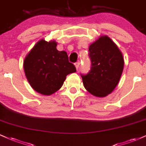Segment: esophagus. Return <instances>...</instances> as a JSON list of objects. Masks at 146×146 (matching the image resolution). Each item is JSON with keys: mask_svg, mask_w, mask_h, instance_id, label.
<instances>
[{"mask_svg": "<svg viewBox=\"0 0 146 146\" xmlns=\"http://www.w3.org/2000/svg\"><path fill=\"white\" fill-rule=\"evenodd\" d=\"M80 63L79 62H75V68H76V69L77 70H78V68H79V66H80Z\"/></svg>", "mask_w": 146, "mask_h": 146, "instance_id": "obj_1", "label": "esophagus"}]
</instances>
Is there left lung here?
Wrapping results in <instances>:
<instances>
[{
    "instance_id": "left-lung-1",
    "label": "left lung",
    "mask_w": 146,
    "mask_h": 146,
    "mask_svg": "<svg viewBox=\"0 0 146 146\" xmlns=\"http://www.w3.org/2000/svg\"><path fill=\"white\" fill-rule=\"evenodd\" d=\"M91 68L81 74L84 88L96 97H105L115 89L123 69V56L109 37L104 36L90 45Z\"/></svg>"
}]
</instances>
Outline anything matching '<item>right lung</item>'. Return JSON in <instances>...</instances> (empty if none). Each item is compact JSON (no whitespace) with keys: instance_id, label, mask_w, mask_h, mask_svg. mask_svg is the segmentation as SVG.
<instances>
[{"instance_id":"right-lung-1","label":"right lung","mask_w":146,"mask_h":146,"mask_svg":"<svg viewBox=\"0 0 146 146\" xmlns=\"http://www.w3.org/2000/svg\"><path fill=\"white\" fill-rule=\"evenodd\" d=\"M55 41L41 40L24 60V70L31 87L42 95H50L63 85L66 75L76 68L66 51H59Z\"/></svg>"}]
</instances>
